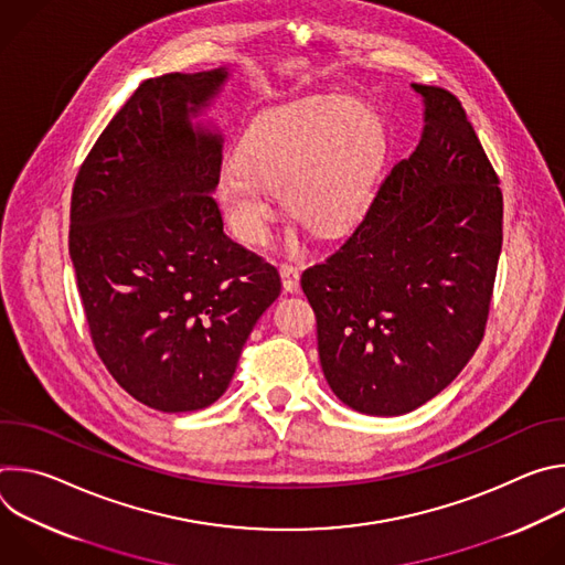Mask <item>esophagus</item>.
Here are the masks:
<instances>
[{
	"label": "esophagus",
	"instance_id": "1",
	"mask_svg": "<svg viewBox=\"0 0 565 565\" xmlns=\"http://www.w3.org/2000/svg\"><path fill=\"white\" fill-rule=\"evenodd\" d=\"M279 275H281V284H284L286 292H297L299 290V270L295 266L284 264L279 268Z\"/></svg>",
	"mask_w": 565,
	"mask_h": 565
}]
</instances>
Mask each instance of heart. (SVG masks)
Segmentation results:
<instances>
[{"mask_svg":"<svg viewBox=\"0 0 565 565\" xmlns=\"http://www.w3.org/2000/svg\"><path fill=\"white\" fill-rule=\"evenodd\" d=\"M384 153L380 116L360 98L312 96L259 111L236 138L214 196L230 230L246 244L268 241L270 192L319 236L353 227L373 194Z\"/></svg>","mask_w":565,"mask_h":565,"instance_id":"obj_1","label":"heart"}]
</instances>
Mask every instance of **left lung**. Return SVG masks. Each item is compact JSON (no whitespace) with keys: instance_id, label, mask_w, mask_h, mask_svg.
Segmentation results:
<instances>
[{"instance_id":"left-lung-1","label":"left lung","mask_w":565,"mask_h":565,"mask_svg":"<svg viewBox=\"0 0 565 565\" xmlns=\"http://www.w3.org/2000/svg\"><path fill=\"white\" fill-rule=\"evenodd\" d=\"M423 134L364 221L301 275L321 371L347 407L402 416L462 371L486 331L503 194L458 98L412 85Z\"/></svg>"}]
</instances>
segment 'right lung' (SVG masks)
<instances>
[{
  "instance_id": "right-lung-1",
  "label": "right lung",
  "mask_w": 565,
  "mask_h": 565,
  "mask_svg": "<svg viewBox=\"0 0 565 565\" xmlns=\"http://www.w3.org/2000/svg\"><path fill=\"white\" fill-rule=\"evenodd\" d=\"M230 68L149 77L77 172L68 255L96 351L142 405L210 407L259 317L275 266L234 244L214 201L223 134L207 116Z\"/></svg>"
}]
</instances>
